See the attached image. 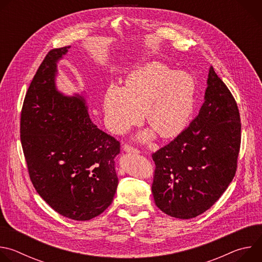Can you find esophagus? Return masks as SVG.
<instances>
[{"mask_svg": "<svg viewBox=\"0 0 262 262\" xmlns=\"http://www.w3.org/2000/svg\"><path fill=\"white\" fill-rule=\"evenodd\" d=\"M123 150H124L125 152H129V154H139V150H138L137 148H135L134 146L128 145V144H124Z\"/></svg>", "mask_w": 262, "mask_h": 262, "instance_id": "esophagus-1", "label": "esophagus"}]
</instances>
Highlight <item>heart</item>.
Returning a JSON list of instances; mask_svg holds the SVG:
<instances>
[{
	"label": "heart",
	"instance_id": "heart-1",
	"mask_svg": "<svg viewBox=\"0 0 262 262\" xmlns=\"http://www.w3.org/2000/svg\"><path fill=\"white\" fill-rule=\"evenodd\" d=\"M194 98L195 83L188 74L150 63L133 74L126 88L108 85L103 98L104 120L112 132L120 134L138 123L145 111L147 123L161 137L170 138L188 122Z\"/></svg>",
	"mask_w": 262,
	"mask_h": 262
}]
</instances>
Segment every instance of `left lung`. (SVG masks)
<instances>
[{
	"label": "left lung",
	"mask_w": 262,
	"mask_h": 262,
	"mask_svg": "<svg viewBox=\"0 0 262 262\" xmlns=\"http://www.w3.org/2000/svg\"><path fill=\"white\" fill-rule=\"evenodd\" d=\"M241 129L237 103L210 67L197 117L152 154L156 205L166 214L183 220L210 208L235 175Z\"/></svg>",
	"instance_id": "8db88e82"
}]
</instances>
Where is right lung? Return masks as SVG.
Returning a JSON list of instances; mask_svg holds the SVG:
<instances>
[{"mask_svg": "<svg viewBox=\"0 0 262 262\" xmlns=\"http://www.w3.org/2000/svg\"><path fill=\"white\" fill-rule=\"evenodd\" d=\"M69 49L50 51L37 69L21 108L20 141L37 193L61 215L88 221L113 201L120 143L91 121L83 96L57 89V62Z\"/></svg>", "mask_w": 262, "mask_h": 262, "instance_id": "1", "label": "right lung"}]
</instances>
